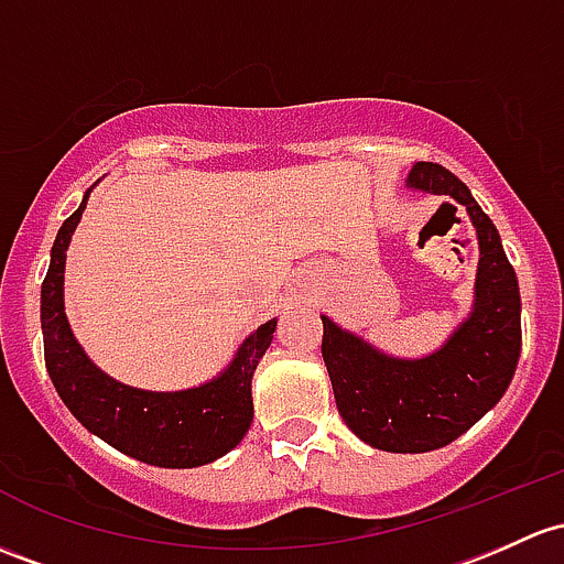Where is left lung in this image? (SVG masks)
Returning <instances> with one entry per match:
<instances>
[{
  "label": "left lung",
  "mask_w": 564,
  "mask_h": 564,
  "mask_svg": "<svg viewBox=\"0 0 564 564\" xmlns=\"http://www.w3.org/2000/svg\"><path fill=\"white\" fill-rule=\"evenodd\" d=\"M408 188L465 205L481 259L470 316L430 357H387L322 316V357L343 422L391 454L435 452L470 430L506 394L521 351L519 281L491 218L441 164H413Z\"/></svg>",
  "instance_id": "obj_1"
}]
</instances>
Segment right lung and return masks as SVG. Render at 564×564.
<instances>
[{
  "label": "right lung",
  "mask_w": 564,
  "mask_h": 564,
  "mask_svg": "<svg viewBox=\"0 0 564 564\" xmlns=\"http://www.w3.org/2000/svg\"><path fill=\"white\" fill-rule=\"evenodd\" d=\"M86 203L88 192L58 229L40 294L45 367L58 397L88 432L145 465L199 467L232 452L253 422L251 378L278 322L248 335L227 370L203 387L145 391L112 381L86 357L64 313V259Z\"/></svg>",
  "instance_id": "right-lung-1"
}]
</instances>
